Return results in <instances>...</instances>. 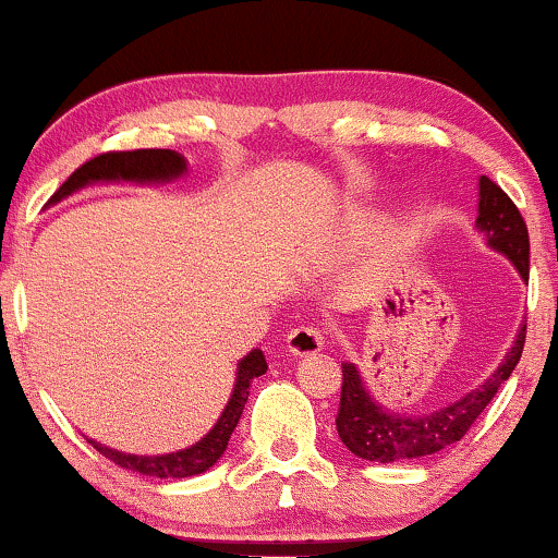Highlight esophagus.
Wrapping results in <instances>:
<instances>
[{
  "instance_id": "esophagus-1",
  "label": "esophagus",
  "mask_w": 558,
  "mask_h": 558,
  "mask_svg": "<svg viewBox=\"0 0 558 558\" xmlns=\"http://www.w3.org/2000/svg\"><path fill=\"white\" fill-rule=\"evenodd\" d=\"M323 332L313 328V325H310V328H294L287 336V351L292 353V356H315L317 351H323Z\"/></svg>"
}]
</instances>
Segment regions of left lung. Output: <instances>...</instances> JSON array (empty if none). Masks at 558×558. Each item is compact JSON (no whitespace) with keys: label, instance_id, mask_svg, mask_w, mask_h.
<instances>
[{"label":"left lung","instance_id":"left-lung-1","mask_svg":"<svg viewBox=\"0 0 558 558\" xmlns=\"http://www.w3.org/2000/svg\"><path fill=\"white\" fill-rule=\"evenodd\" d=\"M474 228L484 235L489 248L502 253L515 266L520 279L527 281V253H531L527 228L512 199L487 177H480V209H476ZM523 345L525 320L520 323L515 341L489 379L469 389L459 400L440 404L430 412H421V415L387 410L385 404L376 402L356 364L343 361L341 408L336 415L338 436L359 459L379 461V464L423 459V456L444 451L464 438V433L492 402L502 381H508L512 368L518 366Z\"/></svg>","mask_w":558,"mask_h":558}]
</instances>
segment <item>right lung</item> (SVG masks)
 Returning a JSON list of instances; mask_svg holds the SVG:
<instances>
[{
  "mask_svg": "<svg viewBox=\"0 0 558 558\" xmlns=\"http://www.w3.org/2000/svg\"><path fill=\"white\" fill-rule=\"evenodd\" d=\"M186 173V158L177 150L169 148H146V150H120V154H102L92 161H86L82 169H76L66 182L61 184L53 197L48 199V205L71 197V194L84 190L92 184H169L182 179ZM266 359L262 349H253L238 361L235 368V385L230 392V400L222 410V415L217 417L213 430L207 436H202L197 444L182 451L173 453H158V456H137L114 451V448L97 444V440L86 438L97 448L99 453L114 461V464L128 469V472L154 476V480H184V476H194L207 472L209 466L217 464L222 453H226L228 440L233 436L238 421H241L245 402H248V389L251 381L256 376L266 374Z\"/></svg>",
  "mask_w": 558,
  "mask_h": 558,
  "instance_id": "obj_1",
  "label": "right lung"
}]
</instances>
